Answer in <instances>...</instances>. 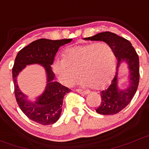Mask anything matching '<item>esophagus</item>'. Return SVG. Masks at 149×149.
<instances>
[{"label":"esophagus","mask_w":149,"mask_h":149,"mask_svg":"<svg viewBox=\"0 0 149 149\" xmlns=\"http://www.w3.org/2000/svg\"><path fill=\"white\" fill-rule=\"evenodd\" d=\"M76 91L78 92V93L81 94H87L89 93V91H84V90H81L80 89H76Z\"/></svg>","instance_id":"esophagus-1"}]
</instances>
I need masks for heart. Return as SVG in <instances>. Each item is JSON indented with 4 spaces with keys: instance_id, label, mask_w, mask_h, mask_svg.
<instances>
[{
    "instance_id": "1",
    "label": "heart",
    "mask_w": 149,
    "mask_h": 149,
    "mask_svg": "<svg viewBox=\"0 0 149 149\" xmlns=\"http://www.w3.org/2000/svg\"><path fill=\"white\" fill-rule=\"evenodd\" d=\"M115 65L112 48L107 43L93 42L68 49L65 57L54 61L52 68L60 82L67 87L74 84L79 72L81 85L101 89L111 81Z\"/></svg>"
}]
</instances>
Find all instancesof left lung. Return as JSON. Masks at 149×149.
<instances>
[{
	"label": "left lung",
	"mask_w": 149,
	"mask_h": 149,
	"mask_svg": "<svg viewBox=\"0 0 149 149\" xmlns=\"http://www.w3.org/2000/svg\"><path fill=\"white\" fill-rule=\"evenodd\" d=\"M84 40L103 41L113 50L115 57L117 59L116 74L111 84L101 92L102 102L96 111L104 115L117 113L130 103L138 88L140 76L139 56L129 40L111 32L98 33L92 37L84 38ZM123 61L127 63L130 74L127 81L128 87L122 90L118 86V69Z\"/></svg>",
	"instance_id": "left-lung-1"
}]
</instances>
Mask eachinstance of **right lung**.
Returning <instances> with one entry per match:
<instances>
[{
	"mask_svg": "<svg viewBox=\"0 0 149 149\" xmlns=\"http://www.w3.org/2000/svg\"><path fill=\"white\" fill-rule=\"evenodd\" d=\"M72 40H37L19 51L15 57L12 73L15 96L18 106L30 119L42 125L52 124L59 119L64 97L71 92V89L54 80L55 77L51 65L60 46L70 42ZM33 63H39L45 68L47 84L43 93L36 101L30 102L18 88L17 77L26 65Z\"/></svg>",
	"mask_w": 149,
	"mask_h": 149,
	"instance_id": "obj_1",
	"label": "right lung"
}]
</instances>
